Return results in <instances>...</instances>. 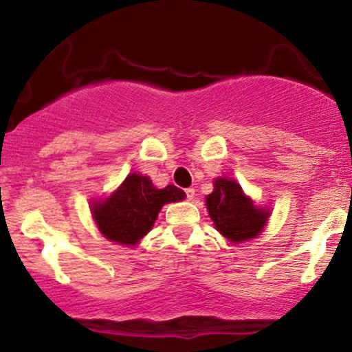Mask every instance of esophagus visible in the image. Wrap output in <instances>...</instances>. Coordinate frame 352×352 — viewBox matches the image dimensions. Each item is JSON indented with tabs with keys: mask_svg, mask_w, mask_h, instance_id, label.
<instances>
[{
	"mask_svg": "<svg viewBox=\"0 0 352 352\" xmlns=\"http://www.w3.org/2000/svg\"><path fill=\"white\" fill-rule=\"evenodd\" d=\"M186 197H187V200H194L195 189H192V187H189V189H186Z\"/></svg>",
	"mask_w": 352,
	"mask_h": 352,
	"instance_id": "obj_1",
	"label": "esophagus"
}]
</instances>
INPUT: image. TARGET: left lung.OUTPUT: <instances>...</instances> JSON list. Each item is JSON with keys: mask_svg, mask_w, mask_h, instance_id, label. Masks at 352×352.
<instances>
[{"mask_svg": "<svg viewBox=\"0 0 352 352\" xmlns=\"http://www.w3.org/2000/svg\"><path fill=\"white\" fill-rule=\"evenodd\" d=\"M214 190L206 195V208L218 232L232 243L258 237L267 224L271 210L259 208L230 177L214 179Z\"/></svg>", "mask_w": 352, "mask_h": 352, "instance_id": "obj_1", "label": "left lung"}]
</instances>
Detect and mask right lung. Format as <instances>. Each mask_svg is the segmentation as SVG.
Returning a JSON list of instances; mask_svg holds the SVG:
<instances>
[{"label":"right lung","instance_id":"1","mask_svg":"<svg viewBox=\"0 0 352 352\" xmlns=\"http://www.w3.org/2000/svg\"><path fill=\"white\" fill-rule=\"evenodd\" d=\"M184 197L179 187L157 189L147 176L131 173L113 194L94 201L91 213L105 239L133 247L152 229L163 205Z\"/></svg>","mask_w":352,"mask_h":352}]
</instances>
